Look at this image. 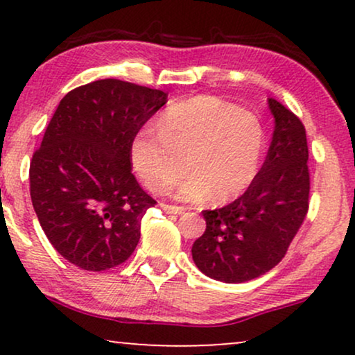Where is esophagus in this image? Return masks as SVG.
Here are the masks:
<instances>
[{
	"label": "esophagus",
	"mask_w": 355,
	"mask_h": 355,
	"mask_svg": "<svg viewBox=\"0 0 355 355\" xmlns=\"http://www.w3.org/2000/svg\"><path fill=\"white\" fill-rule=\"evenodd\" d=\"M162 208H163L164 213H168V215H182V213L186 211V208H184V207L166 205V203H162Z\"/></svg>",
	"instance_id": "34e87169"
}]
</instances>
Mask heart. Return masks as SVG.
<instances>
[{
	"mask_svg": "<svg viewBox=\"0 0 355 355\" xmlns=\"http://www.w3.org/2000/svg\"><path fill=\"white\" fill-rule=\"evenodd\" d=\"M263 152L265 130L255 114L215 96H193L168 106L157 132L135 134L130 163L150 191H163L181 176L184 162L189 174L174 197L225 203L252 186Z\"/></svg>",
	"mask_w": 355,
	"mask_h": 355,
	"instance_id": "1",
	"label": "heart"
}]
</instances>
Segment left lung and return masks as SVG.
Masks as SVG:
<instances>
[{
    "mask_svg": "<svg viewBox=\"0 0 355 355\" xmlns=\"http://www.w3.org/2000/svg\"><path fill=\"white\" fill-rule=\"evenodd\" d=\"M273 137L255 181L230 205L202 213L207 230L192 259L208 278L245 283L283 260L309 210V148L305 128L293 111L268 98Z\"/></svg>",
    "mask_w": 355,
    "mask_h": 355,
    "instance_id": "8db88e82",
    "label": "left lung"
}]
</instances>
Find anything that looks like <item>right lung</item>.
Returning <instances> with one entry per match:
<instances>
[{"label": "right lung", "instance_id": "obj_1", "mask_svg": "<svg viewBox=\"0 0 355 355\" xmlns=\"http://www.w3.org/2000/svg\"><path fill=\"white\" fill-rule=\"evenodd\" d=\"M168 94L95 80L60 101L31 163L33 210L67 261L103 271L129 259L155 202L130 169V144Z\"/></svg>", "mask_w": 355, "mask_h": 355}]
</instances>
